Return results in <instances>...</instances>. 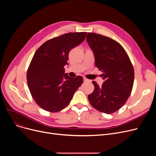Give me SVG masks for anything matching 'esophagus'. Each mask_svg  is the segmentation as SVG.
<instances>
[{
  "label": "esophagus",
  "mask_w": 156,
  "mask_h": 156,
  "mask_svg": "<svg viewBox=\"0 0 156 156\" xmlns=\"http://www.w3.org/2000/svg\"><path fill=\"white\" fill-rule=\"evenodd\" d=\"M83 81L84 82H91V80H90L86 78H83Z\"/></svg>",
  "instance_id": "1"
}]
</instances>
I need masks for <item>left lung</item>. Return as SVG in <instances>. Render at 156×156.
Here are the masks:
<instances>
[{
	"instance_id": "8db88e82",
	"label": "left lung",
	"mask_w": 156,
	"mask_h": 156,
	"mask_svg": "<svg viewBox=\"0 0 156 156\" xmlns=\"http://www.w3.org/2000/svg\"><path fill=\"white\" fill-rule=\"evenodd\" d=\"M87 41L94 52L95 66L103 74L102 86L93 81L94 90L88 99L93 108L111 114L129 98L134 82V69L124 48L114 40L88 33Z\"/></svg>"
}]
</instances>
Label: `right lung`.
<instances>
[{"instance_id":"right-lung-1","label":"right lung","mask_w":156,"mask_h":156,"mask_svg":"<svg viewBox=\"0 0 156 156\" xmlns=\"http://www.w3.org/2000/svg\"><path fill=\"white\" fill-rule=\"evenodd\" d=\"M87 32L68 33L47 40L35 52L27 71V82L33 99L45 111L56 112L69 104L83 82L81 76L65 73L68 54L85 40Z\"/></svg>"}]
</instances>
